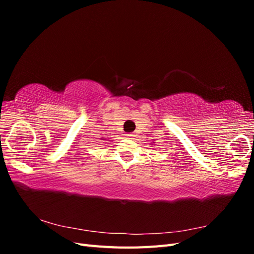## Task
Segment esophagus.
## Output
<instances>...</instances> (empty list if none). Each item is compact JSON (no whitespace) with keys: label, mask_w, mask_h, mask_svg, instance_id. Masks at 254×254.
<instances>
[{"label":"esophagus","mask_w":254,"mask_h":254,"mask_svg":"<svg viewBox=\"0 0 254 254\" xmlns=\"http://www.w3.org/2000/svg\"><path fill=\"white\" fill-rule=\"evenodd\" d=\"M133 136H134V134H132V133H126V134H125V137H126V139H129V140L133 139Z\"/></svg>","instance_id":"obj_1"}]
</instances>
